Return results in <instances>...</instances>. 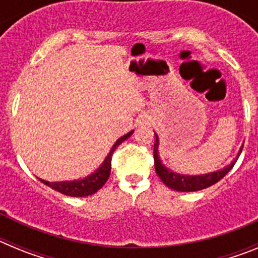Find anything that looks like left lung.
Instances as JSON below:
<instances>
[{
	"instance_id": "1",
	"label": "left lung",
	"mask_w": 258,
	"mask_h": 258,
	"mask_svg": "<svg viewBox=\"0 0 258 258\" xmlns=\"http://www.w3.org/2000/svg\"><path fill=\"white\" fill-rule=\"evenodd\" d=\"M156 137L154 143V160H155V170H156L157 175L160 177L161 181L168 186L169 188H173L175 191H182V192H191V191H199L203 188H207L212 184L217 183L220 179H222L227 173L230 172L232 166L235 165L236 160H238L239 155H240L243 147H240L238 152V156L231 164L225 166L223 169L217 170V172H212L208 174L202 175H183L174 173L173 170H169L166 166L161 164L160 157H159V152H157V147H159V138Z\"/></svg>"
}]
</instances>
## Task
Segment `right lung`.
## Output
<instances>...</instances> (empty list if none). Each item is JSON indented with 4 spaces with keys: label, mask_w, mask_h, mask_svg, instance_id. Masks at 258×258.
Returning <instances> with one entry per match:
<instances>
[{
    "label": "right lung",
    "mask_w": 258,
    "mask_h": 258,
    "mask_svg": "<svg viewBox=\"0 0 258 258\" xmlns=\"http://www.w3.org/2000/svg\"><path fill=\"white\" fill-rule=\"evenodd\" d=\"M134 131L129 132L127 134L122 136L121 138H118L116 141L115 145L112 146V149L109 151V154L107 155V157L104 159V161L102 163V165L95 170L93 174L88 175L86 178L84 179H77V181H64V182H49L44 181V179H40L41 182L49 187H51L52 190L58 191L60 194H64L67 197H88V195H93V194L97 192L99 188L103 187V184L106 183L107 179L109 177V173H111V160H112V154L118 146L121 145L125 140H127L129 137L133 134Z\"/></svg>",
    "instance_id": "obj_1"
}]
</instances>
